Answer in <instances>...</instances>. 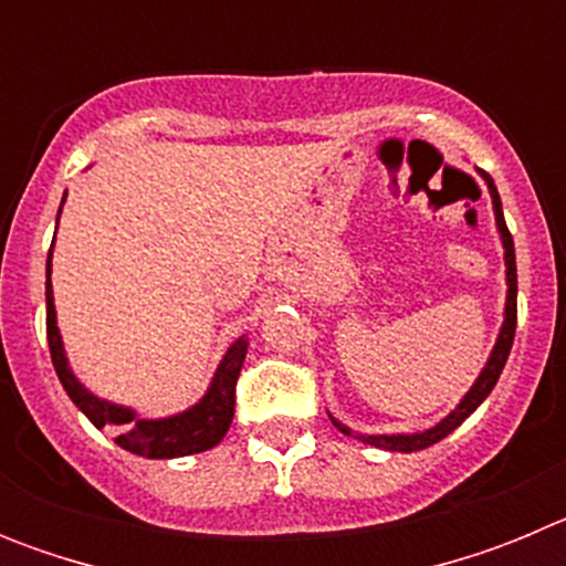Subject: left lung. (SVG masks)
Wrapping results in <instances>:
<instances>
[{
    "label": "left lung",
    "instance_id": "8db88e82",
    "mask_svg": "<svg viewBox=\"0 0 566 566\" xmlns=\"http://www.w3.org/2000/svg\"><path fill=\"white\" fill-rule=\"evenodd\" d=\"M484 184H488V192L493 198V214H496V229H499V238H502V247H504V274H507V300H504V323L499 328V337L496 345H493V352H490L488 363H484L482 374L476 377V382L470 385V391L459 399V405L453 408L451 413L444 419H439L433 428H424V431L417 433H357L352 431L348 424L339 422L337 417L328 413V419L334 422L337 431H343L345 437H354L365 444H374V448H382V451H399V453H413V451H422V448H431L437 444L439 439H444L448 433H453L470 413L476 411L479 405L490 397L493 391V385L499 382V374H502L504 363L510 357V348H513V337H516V249H513V238L507 232V223H504V212H502V201H499V192H496V184L490 178L488 172H482Z\"/></svg>",
    "mask_w": 566,
    "mask_h": 566
}]
</instances>
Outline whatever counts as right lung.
Masks as SVG:
<instances>
[{
    "label": "right lung",
    "instance_id": "obj_1",
    "mask_svg": "<svg viewBox=\"0 0 566 566\" xmlns=\"http://www.w3.org/2000/svg\"><path fill=\"white\" fill-rule=\"evenodd\" d=\"M67 195V192H64ZM64 203V201H62ZM62 214V209H59ZM59 223V218H56ZM50 260H53V247L48 254V283H44V300H48V345L53 368L59 374V382L64 385L67 397L76 402L78 411L96 424L98 431H109L115 437V444L129 453L147 459H175V457H192L203 453L227 437L229 424L234 417V382L243 368V359L249 352V337L240 334L223 354L221 365L214 368V377L192 408L172 417L147 419L135 408L127 405H115L109 399L96 397V394L84 388L82 379L70 368L67 352H64L62 332L56 323V303H53V283H50Z\"/></svg>",
    "mask_w": 566,
    "mask_h": 566
}]
</instances>
